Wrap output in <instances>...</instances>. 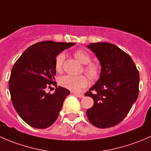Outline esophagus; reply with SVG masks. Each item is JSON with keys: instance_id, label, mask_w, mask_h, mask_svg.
Returning <instances> with one entry per match:
<instances>
[{"instance_id": "obj_1", "label": "esophagus", "mask_w": 151, "mask_h": 151, "mask_svg": "<svg viewBox=\"0 0 151 151\" xmlns=\"http://www.w3.org/2000/svg\"><path fill=\"white\" fill-rule=\"evenodd\" d=\"M74 94L75 96H77V97H79V98H83V96H84V95H83V93H74Z\"/></svg>"}]
</instances>
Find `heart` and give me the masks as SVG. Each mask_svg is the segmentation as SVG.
I'll use <instances>...</instances> for the list:
<instances>
[{
    "mask_svg": "<svg viewBox=\"0 0 151 151\" xmlns=\"http://www.w3.org/2000/svg\"><path fill=\"white\" fill-rule=\"evenodd\" d=\"M74 56L80 63L86 65L84 68L85 72L91 80H96L99 77L101 71L99 65L95 63H90L91 61V57L87 52L83 50H78L74 52ZM64 58L65 55L63 53H60L56 56L55 60V68L57 72H60L62 71ZM88 83V79L83 75H64L59 80V83L61 86L72 91H80L81 88L86 86Z\"/></svg>",
    "mask_w": 151,
    "mask_h": 151,
    "instance_id": "1",
    "label": "heart"
}]
</instances>
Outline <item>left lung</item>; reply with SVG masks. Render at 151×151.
<instances>
[{
    "label": "left lung",
    "mask_w": 151,
    "mask_h": 151,
    "mask_svg": "<svg viewBox=\"0 0 151 151\" xmlns=\"http://www.w3.org/2000/svg\"><path fill=\"white\" fill-rule=\"evenodd\" d=\"M87 47L101 65L99 79L85 94L94 101L87 117L96 127H112L124 119L137 99L139 71L132 58L115 45L96 42Z\"/></svg>",
    "instance_id": "left-lung-1"
}]
</instances>
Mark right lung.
I'll use <instances>...</instances> for the list:
<instances>
[{
	"mask_svg": "<svg viewBox=\"0 0 151 151\" xmlns=\"http://www.w3.org/2000/svg\"><path fill=\"white\" fill-rule=\"evenodd\" d=\"M74 45L52 41L38 42L29 47L14 65L9 82L12 104L29 126L45 129L57 120L70 91L54 82L55 60L62 51ZM50 85L56 87L52 94L45 91Z\"/></svg>",
	"mask_w": 151,
	"mask_h": 151,
	"instance_id": "add662e5",
	"label": "right lung"
}]
</instances>
